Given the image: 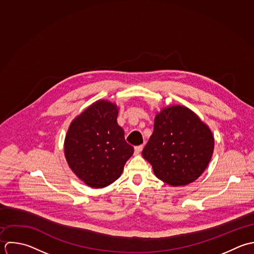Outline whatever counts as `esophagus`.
<instances>
[{
  "label": "esophagus",
  "mask_w": 254,
  "mask_h": 254,
  "mask_svg": "<svg viewBox=\"0 0 254 254\" xmlns=\"http://www.w3.org/2000/svg\"><path fill=\"white\" fill-rule=\"evenodd\" d=\"M142 148H143V145H137V146H135V147H134V153H135V154H139V153L141 152Z\"/></svg>",
  "instance_id": "34e87169"
}]
</instances>
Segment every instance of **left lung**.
Segmentation results:
<instances>
[{
	"label": "left lung",
	"mask_w": 254,
	"mask_h": 254,
	"mask_svg": "<svg viewBox=\"0 0 254 254\" xmlns=\"http://www.w3.org/2000/svg\"><path fill=\"white\" fill-rule=\"evenodd\" d=\"M215 140L210 128L191 110L182 106L163 109L142 150L155 176L171 186L194 182L207 168Z\"/></svg>",
	"instance_id": "8db88e82"
}]
</instances>
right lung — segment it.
Returning <instances> with one entry per match:
<instances>
[{
	"label": "right lung",
	"mask_w": 254,
	"mask_h": 254,
	"mask_svg": "<svg viewBox=\"0 0 254 254\" xmlns=\"http://www.w3.org/2000/svg\"><path fill=\"white\" fill-rule=\"evenodd\" d=\"M117 118V106L101 100L78 116L67 131L64 151L68 165L90 187L115 182L133 154Z\"/></svg>",
	"instance_id": "1"
}]
</instances>
